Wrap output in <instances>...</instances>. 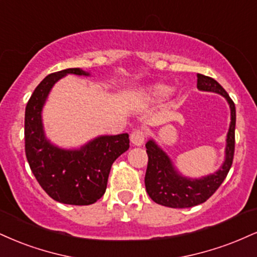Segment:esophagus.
<instances>
[{
    "label": "esophagus",
    "instance_id": "1",
    "mask_svg": "<svg viewBox=\"0 0 257 257\" xmlns=\"http://www.w3.org/2000/svg\"><path fill=\"white\" fill-rule=\"evenodd\" d=\"M145 139H146V133L142 131H135L131 134V141L134 146H141V145H144Z\"/></svg>",
    "mask_w": 257,
    "mask_h": 257
}]
</instances>
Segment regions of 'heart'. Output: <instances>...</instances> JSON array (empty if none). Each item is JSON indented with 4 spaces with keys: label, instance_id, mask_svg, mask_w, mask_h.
<instances>
[{
    "label": "heart",
    "instance_id": "heart-1",
    "mask_svg": "<svg viewBox=\"0 0 257 257\" xmlns=\"http://www.w3.org/2000/svg\"><path fill=\"white\" fill-rule=\"evenodd\" d=\"M169 93V88L166 87V86H162V85H158V86H154V87L151 89V98L153 99H159V98H163L165 97L166 94Z\"/></svg>",
    "mask_w": 257,
    "mask_h": 257
}]
</instances>
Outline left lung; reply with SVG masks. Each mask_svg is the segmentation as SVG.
Segmentation results:
<instances>
[{
    "mask_svg": "<svg viewBox=\"0 0 257 257\" xmlns=\"http://www.w3.org/2000/svg\"><path fill=\"white\" fill-rule=\"evenodd\" d=\"M197 88L201 91L215 92L226 98L231 109V124L227 133L225 162L214 175L200 179L182 177L176 171L171 160L153 140L146 144L148 164L145 185L147 194L154 202L171 208H188L203 203L220 187L230 171L234 154V128H236V107L227 92L220 83L209 76L197 74Z\"/></svg>",
    "mask_w": 257,
    "mask_h": 257,
    "instance_id": "8db88e82",
    "label": "left lung"
}]
</instances>
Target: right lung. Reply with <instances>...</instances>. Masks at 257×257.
Segmentation results:
<instances>
[{"mask_svg":"<svg viewBox=\"0 0 257 257\" xmlns=\"http://www.w3.org/2000/svg\"><path fill=\"white\" fill-rule=\"evenodd\" d=\"M80 68L52 73L37 86L25 111V153L32 174L51 199L66 205H92L104 195L111 166L129 148V135L99 137L78 151L61 150L45 139L42 109L55 82Z\"/></svg>","mask_w":257,"mask_h":257,"instance_id":"right-lung-1","label":"right lung"}]
</instances>
